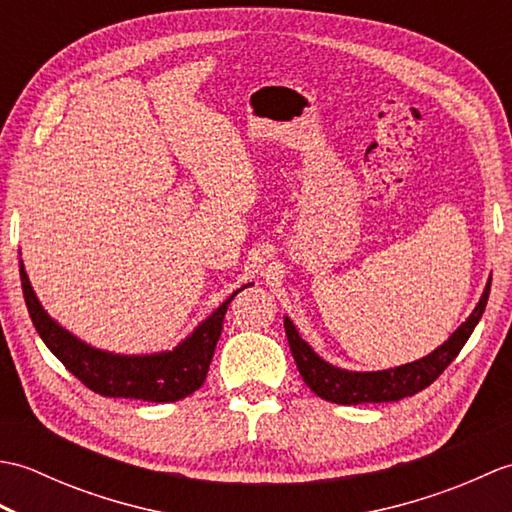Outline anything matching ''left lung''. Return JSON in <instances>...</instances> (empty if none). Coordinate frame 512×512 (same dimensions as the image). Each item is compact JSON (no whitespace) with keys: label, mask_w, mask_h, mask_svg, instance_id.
Returning <instances> with one entry per match:
<instances>
[{"label":"left lung","mask_w":512,"mask_h":512,"mask_svg":"<svg viewBox=\"0 0 512 512\" xmlns=\"http://www.w3.org/2000/svg\"><path fill=\"white\" fill-rule=\"evenodd\" d=\"M488 295H491V279L486 281L484 295L471 312V317L449 336V341H444L431 354L418 358V361L391 369H380V372H347V369L325 363L323 358L301 339L297 328L288 317L284 319V328L290 352L295 356L301 378L306 380V385L323 400L336 402V405L396 402L418 394L424 387H429L433 380L455 361V356L460 354L464 343L469 341V336L473 334L475 325L480 323Z\"/></svg>","instance_id":"obj_1"}]
</instances>
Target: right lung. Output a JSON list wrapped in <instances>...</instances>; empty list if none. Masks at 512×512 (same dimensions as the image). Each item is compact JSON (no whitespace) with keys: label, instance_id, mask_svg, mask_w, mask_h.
<instances>
[{"label":"right lung","instance_id":"1","mask_svg":"<svg viewBox=\"0 0 512 512\" xmlns=\"http://www.w3.org/2000/svg\"><path fill=\"white\" fill-rule=\"evenodd\" d=\"M21 290H24L26 308L32 325L39 332L41 341L59 358L68 372H72L85 387L94 394L110 398H134L147 402H176L187 398L195 389H200L206 372H209L215 345L220 341L224 314L228 303L239 290H235L209 319L202 321L173 352L147 354V356H125L114 352H103L96 347L76 339L74 334L63 330L50 319V314L41 308V303L32 290L24 264L19 262Z\"/></svg>","mask_w":512,"mask_h":512}]
</instances>
